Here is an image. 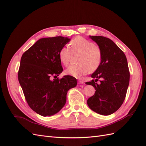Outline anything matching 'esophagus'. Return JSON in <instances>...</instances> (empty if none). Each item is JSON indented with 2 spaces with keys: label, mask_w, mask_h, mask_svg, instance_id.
Here are the masks:
<instances>
[{
  "label": "esophagus",
  "mask_w": 146,
  "mask_h": 146,
  "mask_svg": "<svg viewBox=\"0 0 146 146\" xmlns=\"http://www.w3.org/2000/svg\"><path fill=\"white\" fill-rule=\"evenodd\" d=\"M78 83L79 84V85H80V84H83V83H84V82H83V81H82V80H78Z\"/></svg>",
  "instance_id": "1"
}]
</instances>
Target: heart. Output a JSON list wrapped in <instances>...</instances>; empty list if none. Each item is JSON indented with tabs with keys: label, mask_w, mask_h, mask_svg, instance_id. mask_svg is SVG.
Returning <instances> with one entry per match:
<instances>
[{
	"label": "heart",
	"mask_w": 146,
	"mask_h": 146,
	"mask_svg": "<svg viewBox=\"0 0 146 146\" xmlns=\"http://www.w3.org/2000/svg\"><path fill=\"white\" fill-rule=\"evenodd\" d=\"M70 47H63L59 52V58L64 66H68L74 54L80 53L78 63L79 64L71 65L66 70V74L76 78H80L90 72H94L99 68L102 52L100 48L83 37L78 36L70 42Z\"/></svg>",
	"instance_id": "obj_1"
}]
</instances>
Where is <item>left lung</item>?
I'll return each mask as SVG.
<instances>
[{
    "mask_svg": "<svg viewBox=\"0 0 146 146\" xmlns=\"http://www.w3.org/2000/svg\"><path fill=\"white\" fill-rule=\"evenodd\" d=\"M102 52L99 68L91 74L95 81L86 82L95 88L94 96L87 104L92 111L101 115H110L121 107L129 85L130 73L127 58L120 48L111 39L102 36H90ZM100 78L101 83L95 82Z\"/></svg>",
    "mask_w": 146,
    "mask_h": 146,
    "instance_id": "left-lung-1",
    "label": "left lung"
}]
</instances>
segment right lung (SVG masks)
<instances>
[{"label":"right lung","instance_id":"1","mask_svg":"<svg viewBox=\"0 0 146 146\" xmlns=\"http://www.w3.org/2000/svg\"><path fill=\"white\" fill-rule=\"evenodd\" d=\"M70 41L63 36L41 38L21 57L20 85L30 107L41 116L58 113L66 104L68 91L77 86V79L70 76L50 80L63 72L59 52Z\"/></svg>","mask_w":146,"mask_h":146}]
</instances>
